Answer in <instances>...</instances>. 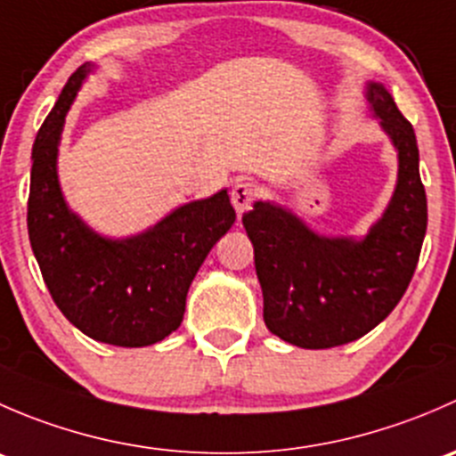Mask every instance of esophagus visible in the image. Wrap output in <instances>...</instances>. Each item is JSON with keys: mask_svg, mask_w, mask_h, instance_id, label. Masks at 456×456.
I'll use <instances>...</instances> for the list:
<instances>
[{"mask_svg": "<svg viewBox=\"0 0 456 456\" xmlns=\"http://www.w3.org/2000/svg\"><path fill=\"white\" fill-rule=\"evenodd\" d=\"M256 196H257V185L254 181H247V178H242V181H238L236 185H233L232 202H233V207H236L238 216H242L247 209H249Z\"/></svg>", "mask_w": 456, "mask_h": 456, "instance_id": "obj_1", "label": "esophagus"}]
</instances>
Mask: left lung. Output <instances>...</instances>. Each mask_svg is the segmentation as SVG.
Instances as JSON below:
<instances>
[{"instance_id": "8db88e82", "label": "left lung", "mask_w": 456, "mask_h": 456, "mask_svg": "<svg viewBox=\"0 0 456 456\" xmlns=\"http://www.w3.org/2000/svg\"><path fill=\"white\" fill-rule=\"evenodd\" d=\"M366 105L397 151V183L364 236H326L291 207L256 200L242 216L265 297V324L300 348L355 342L397 306L411 284L428 224L415 130L379 81Z\"/></svg>"}]
</instances>
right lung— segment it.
<instances>
[{
    "label": "right lung",
    "instance_id": "add662e5",
    "mask_svg": "<svg viewBox=\"0 0 456 456\" xmlns=\"http://www.w3.org/2000/svg\"><path fill=\"white\" fill-rule=\"evenodd\" d=\"M87 61L68 79L32 145L28 238L54 305L81 333L141 348L181 326L191 280L236 220L227 187L174 207L132 236H103L68 205L59 181L66 117L96 72Z\"/></svg>",
    "mask_w": 456,
    "mask_h": 456
}]
</instances>
